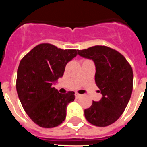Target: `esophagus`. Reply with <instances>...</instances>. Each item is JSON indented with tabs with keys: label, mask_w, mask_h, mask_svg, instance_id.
<instances>
[{
	"label": "esophagus",
	"mask_w": 147,
	"mask_h": 147,
	"mask_svg": "<svg viewBox=\"0 0 147 147\" xmlns=\"http://www.w3.org/2000/svg\"><path fill=\"white\" fill-rule=\"evenodd\" d=\"M81 96H82V94H78V93H76V98H80Z\"/></svg>",
	"instance_id": "34e87169"
}]
</instances>
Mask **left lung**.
Masks as SVG:
<instances>
[{"instance_id":"8db88e82","label":"left lung","mask_w":147,"mask_h":147,"mask_svg":"<svg viewBox=\"0 0 147 147\" xmlns=\"http://www.w3.org/2000/svg\"><path fill=\"white\" fill-rule=\"evenodd\" d=\"M78 55L94 61L95 83L102 94L85 110L90 123L106 127L114 123L124 111L133 91L132 68L122 54L105 46L78 51Z\"/></svg>"}]
</instances>
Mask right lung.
<instances>
[{"mask_svg": "<svg viewBox=\"0 0 147 147\" xmlns=\"http://www.w3.org/2000/svg\"><path fill=\"white\" fill-rule=\"evenodd\" d=\"M76 49H62L42 43L31 49L20 62L16 88L19 99L30 119L44 128L57 127L66 117V107L75 92L61 94L53 84L63 76Z\"/></svg>", "mask_w": 147, "mask_h": 147, "instance_id": "right-lung-1", "label": "right lung"}]
</instances>
